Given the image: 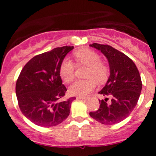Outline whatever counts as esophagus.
<instances>
[{
  "label": "esophagus",
  "instance_id": "esophagus-1",
  "mask_svg": "<svg viewBox=\"0 0 156 156\" xmlns=\"http://www.w3.org/2000/svg\"><path fill=\"white\" fill-rule=\"evenodd\" d=\"M76 99L77 100H87L86 97H77Z\"/></svg>",
  "mask_w": 156,
  "mask_h": 156
}]
</instances>
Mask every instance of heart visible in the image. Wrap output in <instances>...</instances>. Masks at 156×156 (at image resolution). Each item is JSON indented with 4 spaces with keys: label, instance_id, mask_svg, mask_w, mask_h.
Wrapping results in <instances>:
<instances>
[{
    "label": "heart",
    "instance_id": "b5f03b06",
    "mask_svg": "<svg viewBox=\"0 0 156 156\" xmlns=\"http://www.w3.org/2000/svg\"><path fill=\"white\" fill-rule=\"evenodd\" d=\"M75 56L79 66L87 67L86 78L87 80L77 81L69 88L72 95L85 97L96 87V81L103 83L106 80L108 69L102 62L100 55L90 49H81L75 53ZM75 65L69 59H64L60 67V75L66 83H71L75 79Z\"/></svg>",
    "mask_w": 156,
    "mask_h": 156
}]
</instances>
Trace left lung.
I'll use <instances>...</instances> for the list:
<instances>
[{
  "label": "left lung",
  "instance_id": "1",
  "mask_svg": "<svg viewBox=\"0 0 156 156\" xmlns=\"http://www.w3.org/2000/svg\"><path fill=\"white\" fill-rule=\"evenodd\" d=\"M100 50L108 59L110 75L99 94L105 97L100 108L89 113L103 125H115L125 119L136 106L142 90V81L134 62L125 53L109 45L90 44ZM110 98L109 103L107 101Z\"/></svg>",
  "mask_w": 156,
  "mask_h": 156
}]
</instances>
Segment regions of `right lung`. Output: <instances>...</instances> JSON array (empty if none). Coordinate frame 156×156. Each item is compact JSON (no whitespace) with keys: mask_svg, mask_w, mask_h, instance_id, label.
I'll use <instances>...</instances> for the list:
<instances>
[{"mask_svg":"<svg viewBox=\"0 0 156 156\" xmlns=\"http://www.w3.org/2000/svg\"><path fill=\"white\" fill-rule=\"evenodd\" d=\"M73 46L56 48L37 55L26 64L16 84V94L22 113L41 127H53L68 118L72 97L62 100L66 87L62 84L60 67Z\"/></svg>","mask_w":156,"mask_h":156,"instance_id":"1","label":"right lung"}]
</instances>
